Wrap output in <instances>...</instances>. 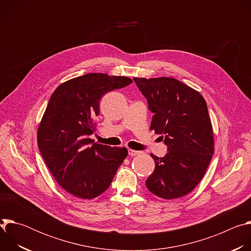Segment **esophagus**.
<instances>
[{
  "instance_id": "34e87169",
  "label": "esophagus",
  "mask_w": 251,
  "mask_h": 251,
  "mask_svg": "<svg viewBox=\"0 0 251 251\" xmlns=\"http://www.w3.org/2000/svg\"><path fill=\"white\" fill-rule=\"evenodd\" d=\"M128 153H129V156H131V157H135V156H138L141 154L140 151H136V150H132V149H129Z\"/></svg>"
}]
</instances>
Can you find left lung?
<instances>
[{"label":"left lung","mask_w":251,"mask_h":251,"mask_svg":"<svg viewBox=\"0 0 251 251\" xmlns=\"http://www.w3.org/2000/svg\"><path fill=\"white\" fill-rule=\"evenodd\" d=\"M154 113L150 129L168 146L165 157L153 154L155 170L146 187L173 200L190 194L201 182L214 152L205 100L199 91L172 77H134Z\"/></svg>","instance_id":"obj_1"}]
</instances>
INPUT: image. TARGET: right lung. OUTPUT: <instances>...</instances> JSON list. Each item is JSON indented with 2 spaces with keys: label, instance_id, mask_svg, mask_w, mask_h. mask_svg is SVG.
Wrapping results in <instances>:
<instances>
[{
  "label": "right lung",
  "instance_id": "right-lung-1",
  "mask_svg": "<svg viewBox=\"0 0 251 251\" xmlns=\"http://www.w3.org/2000/svg\"><path fill=\"white\" fill-rule=\"evenodd\" d=\"M126 76L87 74L53 91L38 128V146L57 184L75 197L91 200L104 193L128 155L126 148L93 143L95 117L104 94L125 87Z\"/></svg>",
  "mask_w": 251,
  "mask_h": 251
}]
</instances>
